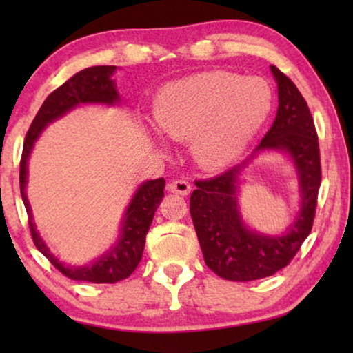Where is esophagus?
Masks as SVG:
<instances>
[{
  "mask_svg": "<svg viewBox=\"0 0 353 353\" xmlns=\"http://www.w3.org/2000/svg\"><path fill=\"white\" fill-rule=\"evenodd\" d=\"M167 190L173 192V194H180V196H188L191 192V185L186 180H173L168 183Z\"/></svg>",
  "mask_w": 353,
  "mask_h": 353,
  "instance_id": "34e87169",
  "label": "esophagus"
}]
</instances>
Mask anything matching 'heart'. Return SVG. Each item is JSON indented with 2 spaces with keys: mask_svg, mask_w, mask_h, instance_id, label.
<instances>
[{
  "mask_svg": "<svg viewBox=\"0 0 353 353\" xmlns=\"http://www.w3.org/2000/svg\"><path fill=\"white\" fill-rule=\"evenodd\" d=\"M272 104L265 80L210 70L163 86L154 99L152 119L165 137L191 141L196 161L215 170L245 151Z\"/></svg>",
  "mask_w": 353,
  "mask_h": 353,
  "instance_id": "heart-1",
  "label": "heart"
}]
</instances>
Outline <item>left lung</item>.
Listing matches in <instances>:
<instances>
[{
	"label": "left lung",
	"mask_w": 353,
	"mask_h": 353,
	"mask_svg": "<svg viewBox=\"0 0 353 353\" xmlns=\"http://www.w3.org/2000/svg\"><path fill=\"white\" fill-rule=\"evenodd\" d=\"M278 83L276 119L259 151H281L292 157L299 173L302 209L283 236L254 233L241 219L236 192L245 163L209 180H196L190 210L205 265L228 281H254L288 267L310 234L321 185L320 146L310 109L278 67H270Z\"/></svg>",
	"instance_id": "left-lung-1"
}]
</instances>
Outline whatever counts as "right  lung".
Returning a JSON list of instances; mask_svg holds the SVG:
<instances>
[{
  "label": "right lung",
  "instance_id": "1",
  "mask_svg": "<svg viewBox=\"0 0 353 353\" xmlns=\"http://www.w3.org/2000/svg\"><path fill=\"white\" fill-rule=\"evenodd\" d=\"M115 72V65H96L88 69L80 70L79 74L70 77L65 83L45 99L40 110L33 119L28 128L26 141H23L22 157H21V170H19V183H21V194L23 205H26L28 214V226L35 243L37 249L64 274V276L75 279V281H88V283H117L128 278L134 270H137L139 260L143 257L144 243H146V234L149 226L152 223L154 214H156L159 204L163 197V188L165 180L157 178V180L144 181L138 191L134 192L132 202H130L127 212H125L122 231H120L119 243L114 245L109 252H105L94 263L85 265V267H69V265L61 263L54 255L50 252L46 244L38 236L33 223V216L28 205V199L26 194L27 186V161L30 156L33 144L40 137L43 130L52 120L62 117L79 104H117L120 96L115 90V83L112 81V74Z\"/></svg>",
  "mask_w": 353,
  "mask_h": 353
}]
</instances>
